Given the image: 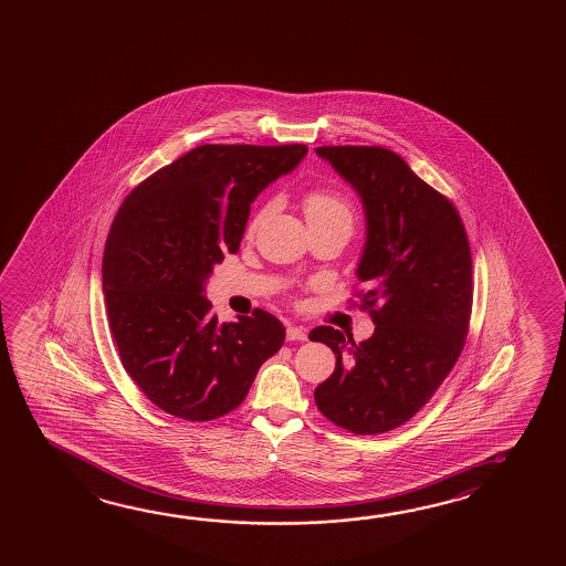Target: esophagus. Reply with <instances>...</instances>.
<instances>
[{"label": "esophagus", "instance_id": "obj_1", "mask_svg": "<svg viewBox=\"0 0 566 566\" xmlns=\"http://www.w3.org/2000/svg\"><path fill=\"white\" fill-rule=\"evenodd\" d=\"M286 337L287 342H306V327H302V325H290L286 329Z\"/></svg>", "mask_w": 566, "mask_h": 566}]
</instances>
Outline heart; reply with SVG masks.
<instances>
[{
  "label": "heart",
  "instance_id": "b5f03b06",
  "mask_svg": "<svg viewBox=\"0 0 566 566\" xmlns=\"http://www.w3.org/2000/svg\"><path fill=\"white\" fill-rule=\"evenodd\" d=\"M274 199H266L260 203L247 224V234L252 237L260 231V227L269 221L270 214L274 211ZM304 213L312 231L325 229V227H347L353 231L355 224V211L352 203L337 191L332 189H312L304 195Z\"/></svg>",
  "mask_w": 566,
  "mask_h": 566
}]
</instances>
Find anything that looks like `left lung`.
I'll use <instances>...</instances> for the list:
<instances>
[{"label": "left lung", "mask_w": 566, "mask_h": 566, "mask_svg": "<svg viewBox=\"0 0 566 566\" xmlns=\"http://www.w3.org/2000/svg\"><path fill=\"white\" fill-rule=\"evenodd\" d=\"M315 151L361 195L367 244L355 292L375 324L361 343L329 325L310 339L335 353V371L315 405L353 434L399 428L432 399L452 371L472 317V251L462 217L446 195L380 146Z\"/></svg>", "instance_id": "left-lung-1"}]
</instances>
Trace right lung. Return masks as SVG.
Segmentation results:
<instances>
[{
  "label": "right lung",
  "mask_w": 566,
  "mask_h": 566,
  "mask_svg": "<svg viewBox=\"0 0 566 566\" xmlns=\"http://www.w3.org/2000/svg\"><path fill=\"white\" fill-rule=\"evenodd\" d=\"M304 144H205L134 187L103 259L112 337L139 390L171 417L205 422L239 407L286 329L254 310L219 324L205 282L239 252L254 197L292 171Z\"/></svg>",
  "instance_id": "1"
}]
</instances>
